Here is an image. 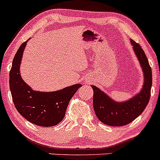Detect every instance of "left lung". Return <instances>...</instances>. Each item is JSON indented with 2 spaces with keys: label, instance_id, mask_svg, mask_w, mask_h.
Wrapping results in <instances>:
<instances>
[{
  "label": "left lung",
  "instance_id": "8db88e82",
  "mask_svg": "<svg viewBox=\"0 0 160 160\" xmlns=\"http://www.w3.org/2000/svg\"><path fill=\"white\" fill-rule=\"evenodd\" d=\"M133 50L138 58L143 73V85L138 93L124 102H116L106 92L92 85L93 108L100 122L108 126H123L129 124L144 111L150 98L152 71L145 52L134 40L131 39Z\"/></svg>",
  "mask_w": 160,
  "mask_h": 160
}]
</instances>
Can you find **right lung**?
<instances>
[{
    "instance_id": "obj_1",
    "label": "right lung",
    "mask_w": 160,
    "mask_h": 160,
    "mask_svg": "<svg viewBox=\"0 0 160 160\" xmlns=\"http://www.w3.org/2000/svg\"><path fill=\"white\" fill-rule=\"evenodd\" d=\"M19 48L10 71V89L13 102L19 113L32 124L51 127L60 123L65 115L70 100L81 84L77 83L53 92L36 91L21 77L20 64L27 42Z\"/></svg>"
}]
</instances>
